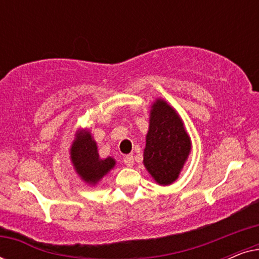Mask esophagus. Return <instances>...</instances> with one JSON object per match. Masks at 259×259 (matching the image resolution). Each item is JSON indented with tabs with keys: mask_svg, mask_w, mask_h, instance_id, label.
Returning a JSON list of instances; mask_svg holds the SVG:
<instances>
[{
	"mask_svg": "<svg viewBox=\"0 0 259 259\" xmlns=\"http://www.w3.org/2000/svg\"><path fill=\"white\" fill-rule=\"evenodd\" d=\"M123 162H125L126 166H128V167H132L133 164H134V158L132 154H127L125 155V158H123Z\"/></svg>",
	"mask_w": 259,
	"mask_h": 259,
	"instance_id": "esophagus-1",
	"label": "esophagus"
}]
</instances>
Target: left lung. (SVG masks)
I'll return each instance as SVG.
<instances>
[{
	"mask_svg": "<svg viewBox=\"0 0 259 259\" xmlns=\"http://www.w3.org/2000/svg\"><path fill=\"white\" fill-rule=\"evenodd\" d=\"M190 150L191 140L179 115L167 102L155 101L144 151L147 171L160 185L172 184L178 178Z\"/></svg>",
	"mask_w": 259,
	"mask_h": 259,
	"instance_id": "1",
	"label": "left lung"
}]
</instances>
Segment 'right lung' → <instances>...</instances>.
<instances>
[{
    "label": "right lung",
    "instance_id": "obj_1",
    "mask_svg": "<svg viewBox=\"0 0 259 259\" xmlns=\"http://www.w3.org/2000/svg\"><path fill=\"white\" fill-rule=\"evenodd\" d=\"M70 158L81 178L91 184H97L115 165L113 158L100 159L97 144L90 132L83 131L76 134V139L70 148Z\"/></svg>",
    "mask_w": 259,
    "mask_h": 259
}]
</instances>
